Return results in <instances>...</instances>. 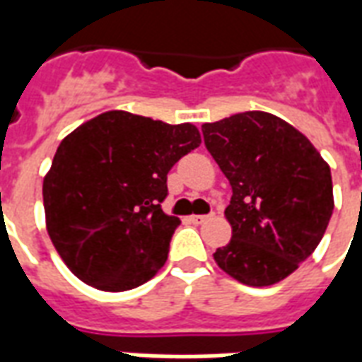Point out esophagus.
Returning a JSON list of instances; mask_svg holds the SVG:
<instances>
[{
  "instance_id": "34e87169",
  "label": "esophagus",
  "mask_w": 362,
  "mask_h": 362,
  "mask_svg": "<svg viewBox=\"0 0 362 362\" xmlns=\"http://www.w3.org/2000/svg\"><path fill=\"white\" fill-rule=\"evenodd\" d=\"M209 219H211V215H192V217H189V221H192L194 225H204V223H207Z\"/></svg>"
}]
</instances>
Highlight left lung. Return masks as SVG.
<instances>
[{
    "instance_id": "8db88e82",
    "label": "left lung",
    "mask_w": 362,
    "mask_h": 362,
    "mask_svg": "<svg viewBox=\"0 0 362 362\" xmlns=\"http://www.w3.org/2000/svg\"><path fill=\"white\" fill-rule=\"evenodd\" d=\"M204 141L233 188V228L213 258L250 287L275 285L316 250L334 211L329 166L308 137L269 112L204 124Z\"/></svg>"
}]
</instances>
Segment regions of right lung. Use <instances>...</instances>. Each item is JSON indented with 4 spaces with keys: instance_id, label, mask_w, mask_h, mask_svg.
Instances as JSON below:
<instances>
[{
    "instance_id": "obj_1",
    "label": "right lung",
    "mask_w": 362,
    "mask_h": 362,
    "mask_svg": "<svg viewBox=\"0 0 362 362\" xmlns=\"http://www.w3.org/2000/svg\"><path fill=\"white\" fill-rule=\"evenodd\" d=\"M194 124L110 110L59 143L42 197L46 228L74 275L100 291H129L168 258L178 217L166 215V174L199 147Z\"/></svg>"
}]
</instances>
